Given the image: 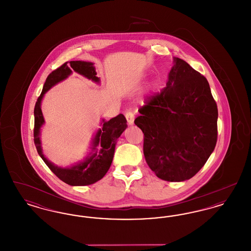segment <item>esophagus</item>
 Returning a JSON list of instances; mask_svg holds the SVG:
<instances>
[{"label": "esophagus", "instance_id": "34e87169", "mask_svg": "<svg viewBox=\"0 0 251 251\" xmlns=\"http://www.w3.org/2000/svg\"><path fill=\"white\" fill-rule=\"evenodd\" d=\"M125 117H126V120L128 121V123L131 125L133 123V120H134V115L130 112V111H128V112H126L125 113Z\"/></svg>", "mask_w": 251, "mask_h": 251}]
</instances>
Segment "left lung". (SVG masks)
Masks as SVG:
<instances>
[{"label": "left lung", "instance_id": "1", "mask_svg": "<svg viewBox=\"0 0 251 251\" xmlns=\"http://www.w3.org/2000/svg\"><path fill=\"white\" fill-rule=\"evenodd\" d=\"M134 124L144 133L146 162L160 179H191L217 141L218 110L207 79L175 58L167 86L139 108Z\"/></svg>", "mask_w": 251, "mask_h": 251}]
</instances>
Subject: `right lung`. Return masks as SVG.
<instances>
[{
    "label": "right lung",
    "instance_id": "1",
    "mask_svg": "<svg viewBox=\"0 0 251 251\" xmlns=\"http://www.w3.org/2000/svg\"><path fill=\"white\" fill-rule=\"evenodd\" d=\"M73 70L78 72L84 77L91 79L95 82H99V78L96 76V72L93 64L89 62L82 61H71L66 62L61 65L59 68L54 70L49 74L46 82L43 85V89L40 96L37 98L34 115H35V128H34V142L36 145L38 154L42 158L44 163L48 166L49 168L64 182L77 186V185H89L96 181L103 178V176L107 173L108 169L111 167L116 141L120 137V134L127 128V120L125 117L120 114L119 116L111 119L108 121L102 120V129H100L95 138H94V150L98 145H100V151L95 152L94 154L86 159L84 163L79 164L71 168H60L53 166L44 157L40 148L39 140V129L41 125L44 123V119L42 116L40 102L41 99L45 92L49 89L57 84L60 81L67 78Z\"/></svg>",
    "mask_w": 251,
    "mask_h": 251
}]
</instances>
